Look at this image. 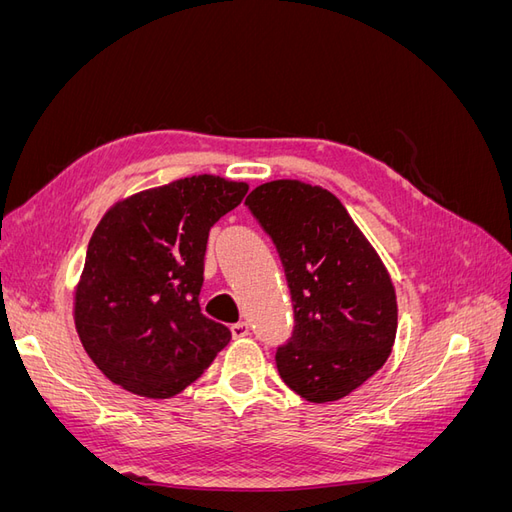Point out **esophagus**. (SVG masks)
Segmentation results:
<instances>
[{
    "label": "esophagus",
    "mask_w": 512,
    "mask_h": 512,
    "mask_svg": "<svg viewBox=\"0 0 512 512\" xmlns=\"http://www.w3.org/2000/svg\"><path fill=\"white\" fill-rule=\"evenodd\" d=\"M230 333H232V337H235V339H243V337L250 335V324H247V322H237V324H232V327H230Z\"/></svg>",
    "instance_id": "34e87169"
}]
</instances>
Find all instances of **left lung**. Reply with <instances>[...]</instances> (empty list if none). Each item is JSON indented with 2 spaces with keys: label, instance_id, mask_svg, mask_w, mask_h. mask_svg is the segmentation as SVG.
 Returning a JSON list of instances; mask_svg holds the SVG:
<instances>
[{
  "label": "left lung",
  "instance_id": "obj_1",
  "mask_svg": "<svg viewBox=\"0 0 512 512\" xmlns=\"http://www.w3.org/2000/svg\"><path fill=\"white\" fill-rule=\"evenodd\" d=\"M280 252L294 303L292 339L277 371L312 404L344 399L389 359L397 294L376 247L339 198L320 185L277 179L247 196Z\"/></svg>",
  "mask_w": 512,
  "mask_h": 512
}]
</instances>
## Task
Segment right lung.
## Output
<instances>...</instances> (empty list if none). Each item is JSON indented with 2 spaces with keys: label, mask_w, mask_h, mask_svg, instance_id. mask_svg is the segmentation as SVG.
Wrapping results in <instances>:
<instances>
[{
  "label": "right lung",
  "mask_w": 512,
  "mask_h": 512,
  "mask_svg": "<svg viewBox=\"0 0 512 512\" xmlns=\"http://www.w3.org/2000/svg\"><path fill=\"white\" fill-rule=\"evenodd\" d=\"M250 190L196 175L136 192L91 235L74 288V324L102 374L138 397L168 399L205 374L230 342L200 312L211 226Z\"/></svg>",
  "instance_id": "add662e5"
}]
</instances>
